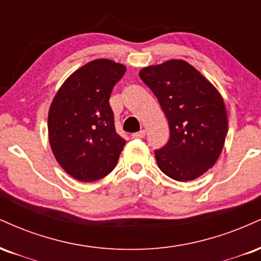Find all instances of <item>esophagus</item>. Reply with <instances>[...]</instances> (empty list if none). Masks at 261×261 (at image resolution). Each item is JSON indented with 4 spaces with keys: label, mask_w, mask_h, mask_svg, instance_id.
<instances>
[{
    "label": "esophagus",
    "mask_w": 261,
    "mask_h": 261,
    "mask_svg": "<svg viewBox=\"0 0 261 261\" xmlns=\"http://www.w3.org/2000/svg\"><path fill=\"white\" fill-rule=\"evenodd\" d=\"M145 137V130H139V132H137V133H133L132 134V138H133V139H142V138H144Z\"/></svg>",
    "instance_id": "esophagus-1"
}]
</instances>
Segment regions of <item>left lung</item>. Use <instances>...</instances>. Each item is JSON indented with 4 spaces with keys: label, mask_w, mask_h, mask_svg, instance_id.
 I'll return each instance as SVG.
<instances>
[{
    "label": "left lung",
    "mask_w": 261,
    "mask_h": 261,
    "mask_svg": "<svg viewBox=\"0 0 261 261\" xmlns=\"http://www.w3.org/2000/svg\"><path fill=\"white\" fill-rule=\"evenodd\" d=\"M139 75L170 125L166 145L155 150L159 167L179 182L198 178L215 165L225 144L228 121L221 95L182 60L146 67Z\"/></svg>",
    "instance_id": "1"
}]
</instances>
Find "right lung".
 Returning a JSON list of instances; mask_svg holds the SVG:
<instances>
[{"instance_id": "obj_1", "label": "right lung", "mask_w": 261, "mask_h": 261, "mask_svg": "<svg viewBox=\"0 0 261 261\" xmlns=\"http://www.w3.org/2000/svg\"><path fill=\"white\" fill-rule=\"evenodd\" d=\"M123 64L95 60L63 83L48 111L55 158L73 178L94 182L117 165L125 140L116 132L110 96L123 76Z\"/></svg>"}]
</instances>
